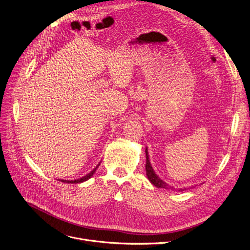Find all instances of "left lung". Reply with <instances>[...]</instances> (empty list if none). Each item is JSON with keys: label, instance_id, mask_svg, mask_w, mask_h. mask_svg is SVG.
<instances>
[{"label": "left lung", "instance_id": "1", "mask_svg": "<svg viewBox=\"0 0 250 250\" xmlns=\"http://www.w3.org/2000/svg\"><path fill=\"white\" fill-rule=\"evenodd\" d=\"M145 152H146V175H147L149 181H150L155 187H157V188L174 190L175 188L171 187L169 184H167L166 182H164L163 180H161V179L155 174V172H154V170H153V168H152V166H151V164H150V161H149V155H148L147 148H146ZM180 189H181V190H184V189H186V188H183V189L180 188Z\"/></svg>", "mask_w": 250, "mask_h": 250}]
</instances>
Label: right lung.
<instances>
[{"instance_id":"1","label":"right lung","mask_w":250,"mask_h":250,"mask_svg":"<svg viewBox=\"0 0 250 250\" xmlns=\"http://www.w3.org/2000/svg\"><path fill=\"white\" fill-rule=\"evenodd\" d=\"M100 165V163L98 164V166ZM98 166H96V168H94L90 173H88L87 175H85L84 177H82V178H80V179H76V180H73V181H66V180H61V182H62V183H68V184H77V183H82V182H84V181H87L88 179H90L92 176H93V174L96 172V169L98 168Z\"/></svg>"}]
</instances>
